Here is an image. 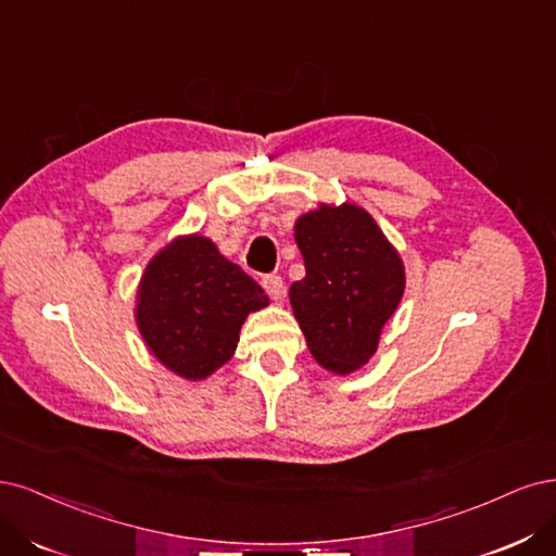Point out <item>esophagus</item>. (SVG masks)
<instances>
[{"instance_id":"34e87169","label":"esophagus","mask_w":556,"mask_h":556,"mask_svg":"<svg viewBox=\"0 0 556 556\" xmlns=\"http://www.w3.org/2000/svg\"><path fill=\"white\" fill-rule=\"evenodd\" d=\"M263 289L273 300H281L283 298V279L279 275H267V277H263Z\"/></svg>"}]
</instances>
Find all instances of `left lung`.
Returning <instances> with one entry per match:
<instances>
[{"label":"left lung","instance_id":"obj_1","mask_svg":"<svg viewBox=\"0 0 556 556\" xmlns=\"http://www.w3.org/2000/svg\"><path fill=\"white\" fill-rule=\"evenodd\" d=\"M304 277L289 298L316 363L334 374L361 369L379 349L404 295V263L363 207L320 205L295 222Z\"/></svg>","mask_w":556,"mask_h":556}]
</instances>
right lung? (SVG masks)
<instances>
[{
    "instance_id": "obj_1",
    "label": "right lung",
    "mask_w": 556,
    "mask_h": 556,
    "mask_svg": "<svg viewBox=\"0 0 556 556\" xmlns=\"http://www.w3.org/2000/svg\"><path fill=\"white\" fill-rule=\"evenodd\" d=\"M267 295L240 265L199 236L175 238L148 263L136 295V324L156 361L201 381L230 361L249 312Z\"/></svg>"
}]
</instances>
